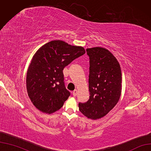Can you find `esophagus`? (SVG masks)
<instances>
[{"instance_id":"1","label":"esophagus","mask_w":151,"mask_h":151,"mask_svg":"<svg viewBox=\"0 0 151 151\" xmlns=\"http://www.w3.org/2000/svg\"><path fill=\"white\" fill-rule=\"evenodd\" d=\"M77 94V90H74L73 91V92H72V95H73L74 97H76Z\"/></svg>"}]
</instances>
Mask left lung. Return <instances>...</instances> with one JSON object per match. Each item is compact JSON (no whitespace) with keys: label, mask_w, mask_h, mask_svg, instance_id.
I'll return each instance as SVG.
<instances>
[{"label":"left lung","mask_w":151,"mask_h":151,"mask_svg":"<svg viewBox=\"0 0 151 151\" xmlns=\"http://www.w3.org/2000/svg\"><path fill=\"white\" fill-rule=\"evenodd\" d=\"M89 57V99L79 103L81 112L97 120L105 116L115 106L122 91V73L117 59L107 49L96 47L86 49Z\"/></svg>","instance_id":"8db88e82"}]
</instances>
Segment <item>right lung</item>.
Instances as JSON below:
<instances>
[{"instance_id": "right-lung-1", "label": "right lung", "mask_w": 151, "mask_h": 151, "mask_svg": "<svg viewBox=\"0 0 151 151\" xmlns=\"http://www.w3.org/2000/svg\"><path fill=\"white\" fill-rule=\"evenodd\" d=\"M85 53L82 47L60 40L50 41L36 52L27 70L26 86L38 110L50 114L63 106L70 94L65 87L63 70Z\"/></svg>"}]
</instances>
